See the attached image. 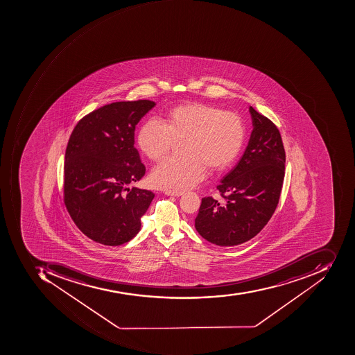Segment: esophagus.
<instances>
[{
    "instance_id": "esophagus-1",
    "label": "esophagus",
    "mask_w": 355,
    "mask_h": 355,
    "mask_svg": "<svg viewBox=\"0 0 355 355\" xmlns=\"http://www.w3.org/2000/svg\"><path fill=\"white\" fill-rule=\"evenodd\" d=\"M165 194L168 196H176V198H179V196H182V192H169V191H166Z\"/></svg>"
}]
</instances>
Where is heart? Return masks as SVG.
Returning <instances> with one entry per match:
<instances>
[{"instance_id":"obj_1","label":"heart","mask_w":355,"mask_h":355,"mask_svg":"<svg viewBox=\"0 0 355 355\" xmlns=\"http://www.w3.org/2000/svg\"><path fill=\"white\" fill-rule=\"evenodd\" d=\"M246 130L240 115L215 105L187 103L171 109L167 123L149 120L138 134V146L148 159L159 161L175 141L181 142L184 157H169L151 173L153 186L169 192H182L203 180L206 167L227 168L244 146Z\"/></svg>"}]
</instances>
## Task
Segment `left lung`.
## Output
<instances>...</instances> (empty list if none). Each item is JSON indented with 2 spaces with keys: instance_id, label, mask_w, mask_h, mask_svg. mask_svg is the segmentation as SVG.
Returning a JSON list of instances; mask_svg holds the SVG:
<instances>
[{
  "instance_id": "8db88e82",
  "label": "left lung",
  "mask_w": 355,
  "mask_h": 355,
  "mask_svg": "<svg viewBox=\"0 0 355 355\" xmlns=\"http://www.w3.org/2000/svg\"><path fill=\"white\" fill-rule=\"evenodd\" d=\"M252 130L240 161L217 186L225 203L202 198L196 229L208 242L235 246L256 236L273 215L285 176V150L273 122L250 107Z\"/></svg>"
}]
</instances>
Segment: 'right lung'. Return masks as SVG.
Segmentation results:
<instances>
[{
  "label": "right lung",
  "mask_w": 355,
  "mask_h": 355,
  "mask_svg": "<svg viewBox=\"0 0 355 355\" xmlns=\"http://www.w3.org/2000/svg\"><path fill=\"white\" fill-rule=\"evenodd\" d=\"M155 101H119L85 115L64 155V204L91 240L118 246L132 240L155 194L132 187L146 167L134 147L135 128Z\"/></svg>",
  "instance_id": "1"
}]
</instances>
